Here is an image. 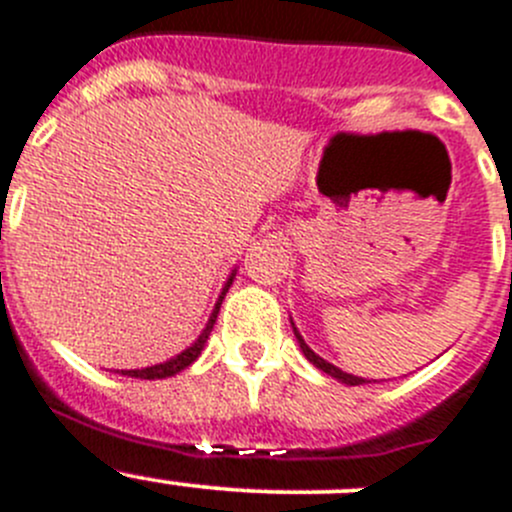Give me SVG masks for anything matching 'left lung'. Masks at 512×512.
<instances>
[{"mask_svg": "<svg viewBox=\"0 0 512 512\" xmlns=\"http://www.w3.org/2000/svg\"><path fill=\"white\" fill-rule=\"evenodd\" d=\"M293 323V321H290ZM293 331H295V338H298V343H300V351L305 353V358H308L310 364L315 366V369H321L323 374H328V376H333V379H338L341 381V384H348V386H358V384H369V381L366 379H361V376H353V374H346V371H341L338 369V366H333V364H328L326 358H321L318 356V353L313 351V348L308 346V343L303 341V336H300L298 333V328H295V323H293Z\"/></svg>", "mask_w": 512, "mask_h": 512, "instance_id": "1", "label": "left lung"}]
</instances>
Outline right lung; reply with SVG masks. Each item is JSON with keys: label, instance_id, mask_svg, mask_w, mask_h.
<instances>
[{"label": "right lung", "instance_id": "obj_1", "mask_svg": "<svg viewBox=\"0 0 512 512\" xmlns=\"http://www.w3.org/2000/svg\"><path fill=\"white\" fill-rule=\"evenodd\" d=\"M232 280H234V270H232V275H229V278H227V283H224V288H222V295H219L217 305H214V310H212V315H209L207 328H204V331H202V336H199L197 341L191 343L189 348H184V351H181V353H176L174 358H169V361H164V364L146 366V369H131V371H121V374H123V376H131V379H166V376H174V374H179V371H184L186 366H191V364H194V361H197V358H199V353L204 351V343H207L209 333H212V328H214V321H217L219 308H222V300H224V295H227V290H229V285H232Z\"/></svg>", "mask_w": 512, "mask_h": 512}]
</instances>
